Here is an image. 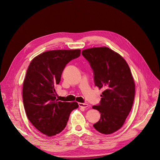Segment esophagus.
Segmentation results:
<instances>
[{
    "instance_id": "1",
    "label": "esophagus",
    "mask_w": 160,
    "mask_h": 160,
    "mask_svg": "<svg viewBox=\"0 0 160 160\" xmlns=\"http://www.w3.org/2000/svg\"><path fill=\"white\" fill-rule=\"evenodd\" d=\"M79 106L80 108H87L88 107V104L87 103H79Z\"/></svg>"
}]
</instances>
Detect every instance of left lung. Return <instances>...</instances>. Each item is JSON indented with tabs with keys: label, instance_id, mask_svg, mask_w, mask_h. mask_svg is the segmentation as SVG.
Segmentation results:
<instances>
[{
	"label": "left lung",
	"instance_id": "obj_1",
	"mask_svg": "<svg viewBox=\"0 0 160 160\" xmlns=\"http://www.w3.org/2000/svg\"><path fill=\"white\" fill-rule=\"evenodd\" d=\"M82 55L94 71L95 85L103 89L100 104L92 106L101 113L93 126L101 133L111 134L123 126L132 108L135 85L130 67L122 57L107 47L87 49Z\"/></svg>",
	"mask_w": 160,
	"mask_h": 160
}]
</instances>
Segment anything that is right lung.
<instances>
[{"label":"right lung","instance_id":"add662e5","mask_svg":"<svg viewBox=\"0 0 160 160\" xmlns=\"http://www.w3.org/2000/svg\"><path fill=\"white\" fill-rule=\"evenodd\" d=\"M81 55L80 49L51 50L41 53L30 63L22 86V100L30 122L48 137L65 128L78 102L57 99L58 85L66 65Z\"/></svg>","mask_w":160,"mask_h":160}]
</instances>
